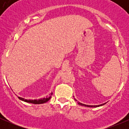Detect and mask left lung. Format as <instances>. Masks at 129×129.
I'll use <instances>...</instances> for the list:
<instances>
[{
	"label": "left lung",
	"instance_id": "obj_1",
	"mask_svg": "<svg viewBox=\"0 0 129 129\" xmlns=\"http://www.w3.org/2000/svg\"><path fill=\"white\" fill-rule=\"evenodd\" d=\"M78 104H79V105H84V106H85V107H99V106H101V105H104V104H102V105H85V104H83L80 103V102H78Z\"/></svg>",
	"mask_w": 129,
	"mask_h": 129
}]
</instances>
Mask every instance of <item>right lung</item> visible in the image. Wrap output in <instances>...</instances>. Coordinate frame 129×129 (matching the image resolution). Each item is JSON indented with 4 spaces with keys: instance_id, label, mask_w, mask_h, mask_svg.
Here are the masks:
<instances>
[{
    "instance_id": "obj_1",
    "label": "right lung",
    "mask_w": 129,
    "mask_h": 129,
    "mask_svg": "<svg viewBox=\"0 0 129 129\" xmlns=\"http://www.w3.org/2000/svg\"><path fill=\"white\" fill-rule=\"evenodd\" d=\"M52 95V93L50 94V96H49V97L40 99H39V100H26L25 99L22 98V97H18V98H19L20 100H21V101H24V102H28V103L34 104H40L45 103V102H47L48 101H49L50 99L51 98Z\"/></svg>"
}]
</instances>
